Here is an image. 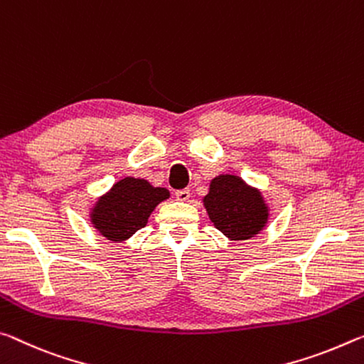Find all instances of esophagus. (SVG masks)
I'll return each instance as SVG.
<instances>
[{
    "label": "esophagus",
    "mask_w": 364,
    "mask_h": 364,
    "mask_svg": "<svg viewBox=\"0 0 364 364\" xmlns=\"http://www.w3.org/2000/svg\"><path fill=\"white\" fill-rule=\"evenodd\" d=\"M176 198L178 201H187L190 198V190L188 188H182V190H177L176 192Z\"/></svg>",
    "instance_id": "esophagus-1"
}]
</instances>
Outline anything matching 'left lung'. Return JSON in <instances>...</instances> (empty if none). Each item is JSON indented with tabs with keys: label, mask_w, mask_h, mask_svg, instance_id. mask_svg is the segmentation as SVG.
Instances as JSON below:
<instances>
[{
	"label": "left lung",
	"mask_w": 364,
	"mask_h": 364,
	"mask_svg": "<svg viewBox=\"0 0 364 364\" xmlns=\"http://www.w3.org/2000/svg\"><path fill=\"white\" fill-rule=\"evenodd\" d=\"M203 201L216 229L230 240H248L267 221V208L261 193L237 176L213 178Z\"/></svg>",
	"instance_id": "left-lung-1"
}]
</instances>
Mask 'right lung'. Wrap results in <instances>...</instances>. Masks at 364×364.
Wrapping results in <instances>:
<instances>
[{
  "mask_svg": "<svg viewBox=\"0 0 364 364\" xmlns=\"http://www.w3.org/2000/svg\"><path fill=\"white\" fill-rule=\"evenodd\" d=\"M169 198V192L151 187L143 178L126 177L114 183L93 208L92 223L108 240L122 242L143 229L156 205Z\"/></svg>",
  "mask_w": 364,
  "mask_h": 364,
  "instance_id": "1",
  "label": "right lung"
}]
</instances>
